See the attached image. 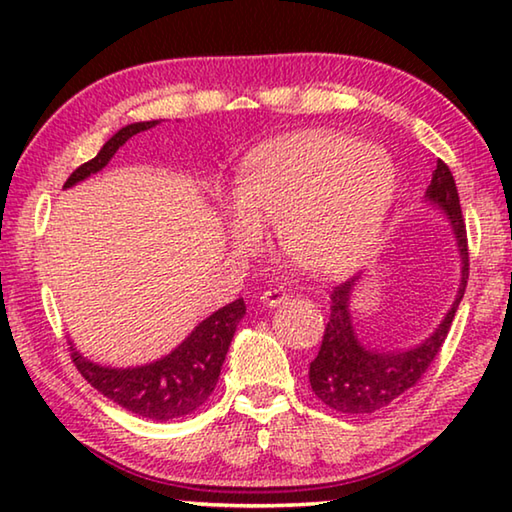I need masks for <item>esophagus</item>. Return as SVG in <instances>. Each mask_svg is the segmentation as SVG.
I'll list each match as a JSON object with an SVG mask.
<instances>
[{
    "mask_svg": "<svg viewBox=\"0 0 512 512\" xmlns=\"http://www.w3.org/2000/svg\"><path fill=\"white\" fill-rule=\"evenodd\" d=\"M287 300V291H284V287H273V289H266L262 296H259V302L266 307H277L282 305V302Z\"/></svg>",
    "mask_w": 512,
    "mask_h": 512,
    "instance_id": "obj_1",
    "label": "esophagus"
}]
</instances>
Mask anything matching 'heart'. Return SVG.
Listing matches in <instances>:
<instances>
[{
	"mask_svg": "<svg viewBox=\"0 0 512 512\" xmlns=\"http://www.w3.org/2000/svg\"><path fill=\"white\" fill-rule=\"evenodd\" d=\"M397 196V167L377 144L334 131H296L255 146L237 189L221 198L225 235L257 248L275 223L277 246L314 275H339L377 244Z\"/></svg>",
	"mask_w": 512,
	"mask_h": 512,
	"instance_id": "1",
	"label": "heart"
}]
</instances>
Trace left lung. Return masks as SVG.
<instances>
[{
  "instance_id": "obj_1",
  "label": "left lung",
  "mask_w": 512,
  "mask_h": 512,
  "mask_svg": "<svg viewBox=\"0 0 512 512\" xmlns=\"http://www.w3.org/2000/svg\"><path fill=\"white\" fill-rule=\"evenodd\" d=\"M427 205L449 221L452 237L456 241L458 259H461V282H458L456 298L447 314L440 320L438 327L409 348H377L361 339L354 329L352 320V296L361 275L339 284L332 291V311H329V323L325 327L323 345H320L318 357L309 363V384L311 391L329 409L339 413H375L391 404L395 397L415 386L436 354L443 348L449 327L458 305H461L463 293L467 287V273H470V259H467V235L465 221L458 203V192L452 171L443 160H438L436 171L431 176V185L424 192Z\"/></svg>"
}]
</instances>
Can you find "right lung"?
Masks as SVG:
<instances>
[{"instance_id": "add662e5", "label": "right lung", "mask_w": 512, "mask_h": 512, "mask_svg": "<svg viewBox=\"0 0 512 512\" xmlns=\"http://www.w3.org/2000/svg\"><path fill=\"white\" fill-rule=\"evenodd\" d=\"M158 124L160 121L153 119L135 121V124L119 128L90 162L81 164L67 178L65 189L79 185L94 176V173H99L133 135L149 131V128ZM244 314V298L230 302V305L221 307L212 316L201 320L192 329V334L169 354L151 363H144V366H101V363L83 357L81 350L74 348V343L69 350H72L74 366L79 368L81 375L88 379V384L97 388L101 395L124 406L126 411L142 415V418L167 422L196 411L212 395L232 336H235L239 320L244 318Z\"/></svg>"}]
</instances>
